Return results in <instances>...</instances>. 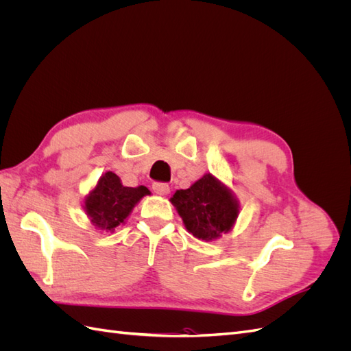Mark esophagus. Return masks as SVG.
I'll list each match as a JSON object with an SVG mask.
<instances>
[{
	"label": "esophagus",
	"instance_id": "esophagus-1",
	"mask_svg": "<svg viewBox=\"0 0 351 351\" xmlns=\"http://www.w3.org/2000/svg\"><path fill=\"white\" fill-rule=\"evenodd\" d=\"M152 189H154V192L156 193V195H168L169 193V186L167 184V183H161V182H156V183H154L152 184Z\"/></svg>",
	"mask_w": 351,
	"mask_h": 351
}]
</instances>
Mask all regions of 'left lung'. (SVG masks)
<instances>
[{"label":"left lung","instance_id":"obj_1","mask_svg":"<svg viewBox=\"0 0 351 351\" xmlns=\"http://www.w3.org/2000/svg\"><path fill=\"white\" fill-rule=\"evenodd\" d=\"M173 205L186 228L196 239L214 240L230 231L239 215V206L218 180L206 174L187 190H177Z\"/></svg>","mask_w":351,"mask_h":351}]
</instances>
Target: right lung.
<instances>
[{"label":"right lung","instance_id":"right-lung-1","mask_svg":"<svg viewBox=\"0 0 351 351\" xmlns=\"http://www.w3.org/2000/svg\"><path fill=\"white\" fill-rule=\"evenodd\" d=\"M147 193L149 190L145 186L124 187L119 176L108 171L99 178L98 186L86 197L84 208L93 226L112 231L123 224L134 205Z\"/></svg>","mask_w":351,"mask_h":351}]
</instances>
